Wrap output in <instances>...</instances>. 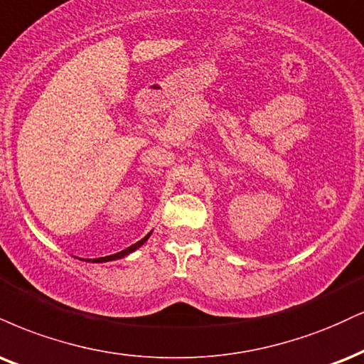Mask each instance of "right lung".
<instances>
[{
    "mask_svg": "<svg viewBox=\"0 0 364 364\" xmlns=\"http://www.w3.org/2000/svg\"><path fill=\"white\" fill-rule=\"evenodd\" d=\"M149 235H151V234H147V235H146V237H144V239H140V240H139V242H135V244H134V246H130V247H127V249H124V251H120V252L113 254V256H107V257H103V259H102V261H112V259H120V257H124V256H127V254L134 252V251H135V249H139L140 246H142V244H144V242H146V240L149 239Z\"/></svg>",
    "mask_w": 364,
    "mask_h": 364,
    "instance_id": "right-lung-1",
    "label": "right lung"
}]
</instances>
